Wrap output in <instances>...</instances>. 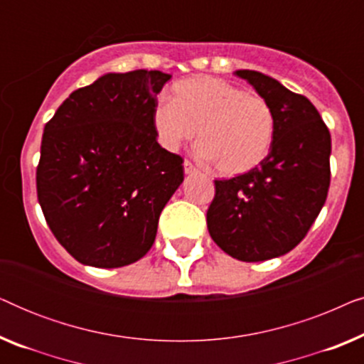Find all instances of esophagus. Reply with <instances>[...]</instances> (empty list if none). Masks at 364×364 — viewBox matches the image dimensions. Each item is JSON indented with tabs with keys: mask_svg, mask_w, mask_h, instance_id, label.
Instances as JSON below:
<instances>
[{
	"mask_svg": "<svg viewBox=\"0 0 364 364\" xmlns=\"http://www.w3.org/2000/svg\"><path fill=\"white\" fill-rule=\"evenodd\" d=\"M183 171H186V173H196L197 167L193 166L191 161H186V162H183Z\"/></svg>",
	"mask_w": 364,
	"mask_h": 364,
	"instance_id": "obj_1",
	"label": "esophagus"
}]
</instances>
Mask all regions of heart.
<instances>
[{
  "label": "heart",
  "instance_id": "heart-1",
  "mask_svg": "<svg viewBox=\"0 0 364 364\" xmlns=\"http://www.w3.org/2000/svg\"><path fill=\"white\" fill-rule=\"evenodd\" d=\"M152 122L159 142L176 151L196 137L202 157L223 176H240L267 157L275 134V116L265 99L218 77L183 79L173 101L161 99Z\"/></svg>",
  "mask_w": 364,
  "mask_h": 364
}]
</instances>
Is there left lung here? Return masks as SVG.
Returning a JSON list of instances; mask_svg holds the SVG:
<instances>
[{
    "label": "left lung",
    "mask_w": 364,
    "mask_h": 364,
    "mask_svg": "<svg viewBox=\"0 0 364 364\" xmlns=\"http://www.w3.org/2000/svg\"><path fill=\"white\" fill-rule=\"evenodd\" d=\"M235 74L270 104L275 134L260 166L215 181L207 227L213 242L230 257L263 262L293 250L325 205L331 136L305 96L258 71Z\"/></svg>",
    "instance_id": "1"
}]
</instances>
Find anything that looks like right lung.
Returning a JSON list of instances; mask_svg holds the SVG:
<instances>
[{"label":"right lung","mask_w":364,"mask_h":364,"mask_svg":"<svg viewBox=\"0 0 364 364\" xmlns=\"http://www.w3.org/2000/svg\"><path fill=\"white\" fill-rule=\"evenodd\" d=\"M171 76L106 74L69 94L44 126L36 191L49 228L77 262L117 268L156 240L183 159L161 147L152 114Z\"/></svg>","instance_id":"right-lung-1"}]
</instances>
